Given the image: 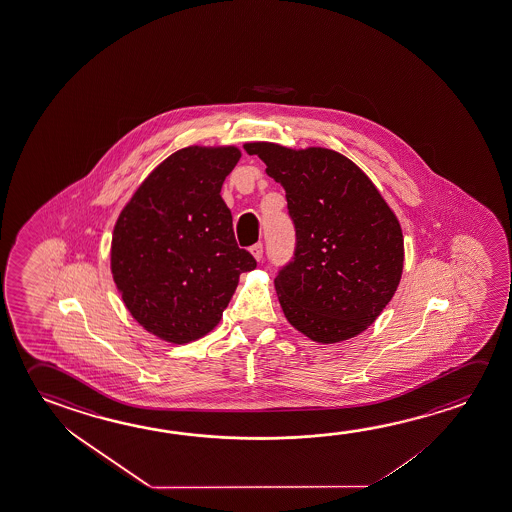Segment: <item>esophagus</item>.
Segmentation results:
<instances>
[{"label": "esophagus", "mask_w": 512, "mask_h": 512, "mask_svg": "<svg viewBox=\"0 0 512 512\" xmlns=\"http://www.w3.org/2000/svg\"><path fill=\"white\" fill-rule=\"evenodd\" d=\"M250 253H252L253 259L260 260L262 255H264V246H262V243L253 244L252 248H250Z\"/></svg>", "instance_id": "esophagus-1"}]
</instances>
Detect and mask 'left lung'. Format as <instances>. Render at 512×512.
Listing matches in <instances>:
<instances>
[{
    "mask_svg": "<svg viewBox=\"0 0 512 512\" xmlns=\"http://www.w3.org/2000/svg\"><path fill=\"white\" fill-rule=\"evenodd\" d=\"M285 189L294 260L275 278L287 321L321 344L367 330L394 298L404 266L401 223L351 159L324 147L244 143Z\"/></svg>",
    "mask_w": 512,
    "mask_h": 512,
    "instance_id": "obj_1",
    "label": "left lung"
}]
</instances>
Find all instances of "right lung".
<instances>
[{
	"mask_svg": "<svg viewBox=\"0 0 512 512\" xmlns=\"http://www.w3.org/2000/svg\"><path fill=\"white\" fill-rule=\"evenodd\" d=\"M241 158L234 145H191L156 166L118 214L111 275L129 314L170 344L221 321L239 275L257 262L234 237L220 191Z\"/></svg>",
	"mask_w": 512,
	"mask_h": 512,
	"instance_id": "obj_1",
	"label": "right lung"
}]
</instances>
